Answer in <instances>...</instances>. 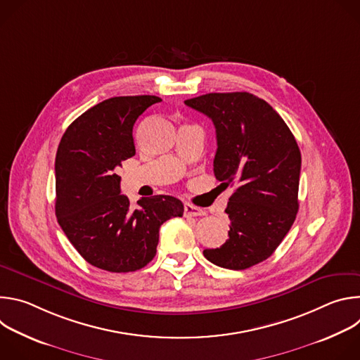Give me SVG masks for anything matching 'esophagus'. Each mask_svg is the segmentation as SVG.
Masks as SVG:
<instances>
[{
	"label": "esophagus",
	"mask_w": 360,
	"mask_h": 360,
	"mask_svg": "<svg viewBox=\"0 0 360 360\" xmlns=\"http://www.w3.org/2000/svg\"><path fill=\"white\" fill-rule=\"evenodd\" d=\"M184 214H185V217H200V215L205 214V211L198 208V207H193L192 203H185L184 205Z\"/></svg>",
	"instance_id": "esophagus-1"
}]
</instances>
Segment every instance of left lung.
<instances>
[{"mask_svg":"<svg viewBox=\"0 0 360 360\" xmlns=\"http://www.w3.org/2000/svg\"><path fill=\"white\" fill-rule=\"evenodd\" d=\"M185 104L212 120L215 176L225 188L236 186L225 210L229 238L203 256L221 268H250L269 258L295 222L299 146L281 115L249 92L205 94Z\"/></svg>","mask_w":360,"mask_h":360,"instance_id":"1","label":"left lung"}]
</instances>
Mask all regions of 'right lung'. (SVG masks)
<instances>
[{
  "label": "right lung",
  "instance_id": "obj_1",
  "mask_svg": "<svg viewBox=\"0 0 360 360\" xmlns=\"http://www.w3.org/2000/svg\"><path fill=\"white\" fill-rule=\"evenodd\" d=\"M162 99L155 95L114 96L79 115L65 131L56 157V215L82 258L108 272H134L157 255L161 225L184 215L169 195L139 199L121 195L122 161L135 155L132 128Z\"/></svg>",
  "mask_w": 360,
  "mask_h": 360
}]
</instances>
